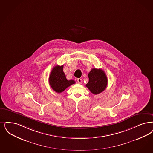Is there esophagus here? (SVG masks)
<instances>
[{"label":"esophagus","instance_id":"34e87169","mask_svg":"<svg viewBox=\"0 0 153 153\" xmlns=\"http://www.w3.org/2000/svg\"><path fill=\"white\" fill-rule=\"evenodd\" d=\"M77 82L79 83V84H81L82 83V79H80V78H78L77 79Z\"/></svg>","mask_w":153,"mask_h":153}]
</instances>
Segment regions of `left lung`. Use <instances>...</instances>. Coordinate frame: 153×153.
Instances as JSON below:
<instances>
[{"label": "left lung", "mask_w": 153, "mask_h": 153, "mask_svg": "<svg viewBox=\"0 0 153 153\" xmlns=\"http://www.w3.org/2000/svg\"><path fill=\"white\" fill-rule=\"evenodd\" d=\"M88 77L89 82L86 86L93 94H99L106 88L108 79L103 70L93 68L88 74Z\"/></svg>", "instance_id": "left-lung-1"}]
</instances>
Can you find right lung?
<instances>
[{"label":"right lung","instance_id":"obj_1","mask_svg":"<svg viewBox=\"0 0 153 153\" xmlns=\"http://www.w3.org/2000/svg\"><path fill=\"white\" fill-rule=\"evenodd\" d=\"M63 65H56L49 75V85L53 90L59 93L63 92L68 87L75 83L74 80L67 79L63 72Z\"/></svg>","mask_w":153,"mask_h":153}]
</instances>
